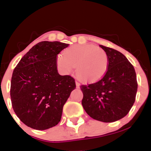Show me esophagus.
<instances>
[{
    "mask_svg": "<svg viewBox=\"0 0 151 151\" xmlns=\"http://www.w3.org/2000/svg\"><path fill=\"white\" fill-rule=\"evenodd\" d=\"M75 83H76V86H77V88H79V85H80V84H79L77 81H76Z\"/></svg>",
    "mask_w": 151,
    "mask_h": 151,
    "instance_id": "esophagus-1",
    "label": "esophagus"
}]
</instances>
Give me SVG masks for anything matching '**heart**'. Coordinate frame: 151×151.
<instances>
[{
	"label": "heart",
	"instance_id": "1",
	"mask_svg": "<svg viewBox=\"0 0 151 151\" xmlns=\"http://www.w3.org/2000/svg\"><path fill=\"white\" fill-rule=\"evenodd\" d=\"M56 64L62 73L68 74L75 68L76 76L86 83L96 82L106 73L108 55L103 49L92 45H75L58 55Z\"/></svg>",
	"mask_w": 151,
	"mask_h": 151
}]
</instances>
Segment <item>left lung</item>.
<instances>
[{"mask_svg": "<svg viewBox=\"0 0 151 151\" xmlns=\"http://www.w3.org/2000/svg\"><path fill=\"white\" fill-rule=\"evenodd\" d=\"M100 47L108 55V70L96 82L80 86L81 104L92 119L110 123L124 118L131 110L136 100L138 83L134 67L122 53Z\"/></svg>", "mask_w": 151, "mask_h": 151, "instance_id": "1", "label": "left lung"}]
</instances>
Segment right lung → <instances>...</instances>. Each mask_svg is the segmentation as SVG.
I'll return each mask as SVG.
<instances>
[{"label": "right lung", "mask_w": 151, "mask_h": 151, "mask_svg": "<svg viewBox=\"0 0 151 151\" xmlns=\"http://www.w3.org/2000/svg\"><path fill=\"white\" fill-rule=\"evenodd\" d=\"M68 44L42 41L32 47L14 69L10 84L12 106L20 120L36 130L58 124L63 106L76 88L70 75L58 72L57 56Z\"/></svg>", "instance_id": "obj_1"}]
</instances>
